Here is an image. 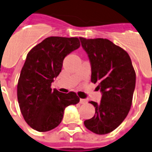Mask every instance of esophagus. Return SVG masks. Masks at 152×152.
<instances>
[{"instance_id": "1", "label": "esophagus", "mask_w": 152, "mask_h": 152, "mask_svg": "<svg viewBox=\"0 0 152 152\" xmlns=\"http://www.w3.org/2000/svg\"><path fill=\"white\" fill-rule=\"evenodd\" d=\"M87 102H88V101L86 99H82V98L80 99V103L81 104H86Z\"/></svg>"}]
</instances>
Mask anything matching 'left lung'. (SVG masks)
<instances>
[{"label": "left lung", "mask_w": 152, "mask_h": 152, "mask_svg": "<svg viewBox=\"0 0 152 152\" xmlns=\"http://www.w3.org/2000/svg\"><path fill=\"white\" fill-rule=\"evenodd\" d=\"M91 63V82L98 83L101 103L89 102L95 115L84 121L86 129L98 135L111 132L126 118L132 103L136 72L125 50L107 39L80 37Z\"/></svg>", "instance_id": "8db88e82"}]
</instances>
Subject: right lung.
<instances>
[{"mask_svg":"<svg viewBox=\"0 0 152 152\" xmlns=\"http://www.w3.org/2000/svg\"><path fill=\"white\" fill-rule=\"evenodd\" d=\"M79 47L77 37L50 36L28 53L18 80L17 99L24 121L36 131L56 128L66 107L79 102L76 93L63 94L50 88L64 58Z\"/></svg>","mask_w":152,"mask_h":152,"instance_id":"add662e5","label":"right lung"}]
</instances>
